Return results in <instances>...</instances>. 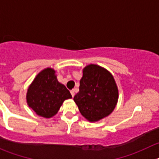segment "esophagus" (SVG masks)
<instances>
[{
	"mask_svg": "<svg viewBox=\"0 0 159 159\" xmlns=\"http://www.w3.org/2000/svg\"><path fill=\"white\" fill-rule=\"evenodd\" d=\"M70 94H71L72 97H74V96H75V90H71V91H70Z\"/></svg>",
	"mask_w": 159,
	"mask_h": 159,
	"instance_id": "esophagus-1",
	"label": "esophagus"
}]
</instances>
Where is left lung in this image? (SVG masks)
<instances>
[{"instance_id": "1", "label": "left lung", "mask_w": 159, "mask_h": 159, "mask_svg": "<svg viewBox=\"0 0 159 159\" xmlns=\"http://www.w3.org/2000/svg\"><path fill=\"white\" fill-rule=\"evenodd\" d=\"M118 99V87L108 70L97 65H89L83 69L79 92L74 101L88 121L94 122L108 116Z\"/></svg>"}]
</instances>
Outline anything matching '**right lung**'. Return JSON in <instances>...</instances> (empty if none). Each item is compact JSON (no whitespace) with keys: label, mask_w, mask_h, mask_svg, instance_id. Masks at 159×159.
<instances>
[{"label":"right lung","mask_w":159,"mask_h":159,"mask_svg":"<svg viewBox=\"0 0 159 159\" xmlns=\"http://www.w3.org/2000/svg\"><path fill=\"white\" fill-rule=\"evenodd\" d=\"M70 91L57 79L55 70L48 68L37 75L27 92V103L38 115L49 118L57 113Z\"/></svg>","instance_id":"add662e5"}]
</instances>
